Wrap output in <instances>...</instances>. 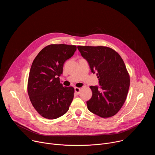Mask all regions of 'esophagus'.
I'll list each match as a JSON object with an SVG mask.
<instances>
[{
	"label": "esophagus",
	"mask_w": 155,
	"mask_h": 155,
	"mask_svg": "<svg viewBox=\"0 0 155 155\" xmlns=\"http://www.w3.org/2000/svg\"><path fill=\"white\" fill-rule=\"evenodd\" d=\"M74 90H75V94H79L80 91V87H75L74 88Z\"/></svg>",
	"instance_id": "1"
}]
</instances>
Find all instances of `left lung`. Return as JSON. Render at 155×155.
<instances>
[{
    "label": "left lung",
    "instance_id": "8db88e82",
    "mask_svg": "<svg viewBox=\"0 0 155 155\" xmlns=\"http://www.w3.org/2000/svg\"><path fill=\"white\" fill-rule=\"evenodd\" d=\"M82 57L96 73L100 87L91 86L93 95L86 102L87 109L102 118L117 114L124 104L130 79L124 62L113 49L102 46H78Z\"/></svg>",
    "mask_w": 155,
    "mask_h": 155
}]
</instances>
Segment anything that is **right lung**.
Returning a JSON list of instances; mask_svg holds the SVG:
<instances>
[{
    "instance_id": "obj_1",
    "label": "right lung",
    "mask_w": 155,
    "mask_h": 155,
    "mask_svg": "<svg viewBox=\"0 0 155 155\" xmlns=\"http://www.w3.org/2000/svg\"><path fill=\"white\" fill-rule=\"evenodd\" d=\"M76 50L75 45H50L38 53L32 64L28 92L32 105L44 118L56 119L68 111L74 88L63 87L59 77L64 62Z\"/></svg>"
}]
</instances>
